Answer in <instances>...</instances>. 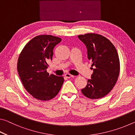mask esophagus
Masks as SVG:
<instances>
[{"instance_id":"34e87169","label":"esophagus","mask_w":135,"mask_h":135,"mask_svg":"<svg viewBox=\"0 0 135 135\" xmlns=\"http://www.w3.org/2000/svg\"><path fill=\"white\" fill-rule=\"evenodd\" d=\"M65 77H67V78H71V77H74V76H73V75L69 74V73H67V74H65Z\"/></svg>"}]
</instances>
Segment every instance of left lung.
<instances>
[{"label": "left lung", "instance_id": "obj_1", "mask_svg": "<svg viewBox=\"0 0 135 135\" xmlns=\"http://www.w3.org/2000/svg\"><path fill=\"white\" fill-rule=\"evenodd\" d=\"M78 38L87 48L88 58L92 61L91 79L81 92L92 99L107 95L117 82L120 73V61L117 50L108 38L100 35L88 33Z\"/></svg>", "mask_w": 135, "mask_h": 135}]
</instances>
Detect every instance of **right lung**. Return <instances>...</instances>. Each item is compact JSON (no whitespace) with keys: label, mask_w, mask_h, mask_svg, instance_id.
I'll use <instances>...</instances> for the list:
<instances>
[{"label":"right lung","mask_w":135,"mask_h":135,"mask_svg":"<svg viewBox=\"0 0 135 135\" xmlns=\"http://www.w3.org/2000/svg\"><path fill=\"white\" fill-rule=\"evenodd\" d=\"M61 41V38L51 35L37 36L27 43L20 55L18 74L24 88L36 99H51L62 86V76L49 75L46 71L54 47Z\"/></svg>","instance_id":"right-lung-1"}]
</instances>
